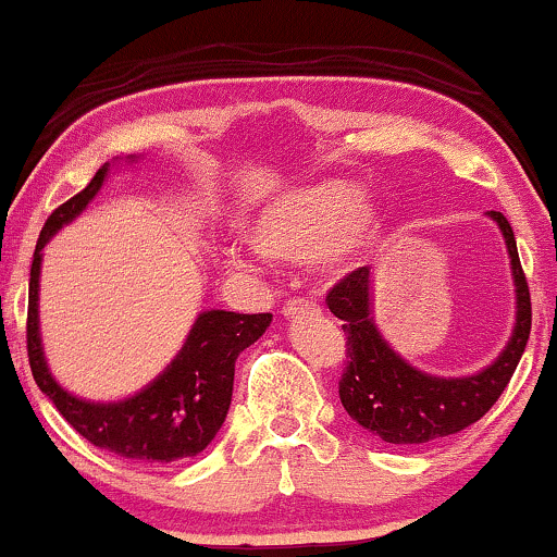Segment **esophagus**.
Listing matches in <instances>:
<instances>
[{
  "label": "esophagus",
  "instance_id": "1",
  "mask_svg": "<svg viewBox=\"0 0 557 557\" xmlns=\"http://www.w3.org/2000/svg\"><path fill=\"white\" fill-rule=\"evenodd\" d=\"M306 313H319V306L313 304V300H306V298L287 300V304L283 306L285 319H298V317H306Z\"/></svg>",
  "mask_w": 557,
  "mask_h": 557
}]
</instances>
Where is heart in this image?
Listing matches in <instances>:
<instances>
[{
  "mask_svg": "<svg viewBox=\"0 0 557 557\" xmlns=\"http://www.w3.org/2000/svg\"><path fill=\"white\" fill-rule=\"evenodd\" d=\"M381 231L376 199L345 181L293 186L264 202L249 223V244L259 257L283 264L311 261L321 274H345L371 249ZM227 264L257 270L249 251H231Z\"/></svg>",
  "mask_w": 557,
  "mask_h": 557,
  "instance_id": "obj_1",
  "label": "heart"
}]
</instances>
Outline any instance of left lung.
Returning a JSON list of instances; mask_svg holds the SVG:
<instances>
[{"mask_svg": "<svg viewBox=\"0 0 557 557\" xmlns=\"http://www.w3.org/2000/svg\"><path fill=\"white\" fill-rule=\"evenodd\" d=\"M487 218L498 223L511 257L516 324L506 350L493 366L482 368L474 376H431L401 360L386 345L371 317V267H358L326 293V306L334 317L343 319L347 337L339 399L355 423L386 444H428L478 423L504 394L524 355L532 330L529 285L516 251L511 223L495 210L487 212Z\"/></svg>", "mask_w": 557, "mask_h": 557, "instance_id": "left-lung-1", "label": "left lung"}]
</instances>
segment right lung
Wrapping results in <instances>:
<instances>
[{
    "instance_id": "add662e5",
    "label": "right lung",
    "mask_w": 557,
    "mask_h": 557,
    "mask_svg": "<svg viewBox=\"0 0 557 557\" xmlns=\"http://www.w3.org/2000/svg\"><path fill=\"white\" fill-rule=\"evenodd\" d=\"M109 163L98 169L83 191L66 199L46 220L30 264L28 287V360L33 379L53 401L62 418L92 446L109 448L139 465H171L197 457L225 423L233 397L236 358L257 343L270 326L272 313L205 311L194 321L189 337L171 366L143 392L122 401H87L57 384L46 366L38 332V280L44 246L59 227L72 223L100 191Z\"/></svg>"
}]
</instances>
